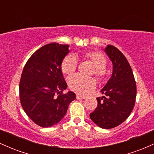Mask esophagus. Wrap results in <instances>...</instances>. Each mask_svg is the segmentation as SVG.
I'll list each match as a JSON object with an SVG mask.
<instances>
[{"instance_id":"1","label":"esophagus","mask_w":154,"mask_h":154,"mask_svg":"<svg viewBox=\"0 0 154 154\" xmlns=\"http://www.w3.org/2000/svg\"><path fill=\"white\" fill-rule=\"evenodd\" d=\"M76 98H77V99H85V98H86V96H84V95H77Z\"/></svg>"}]
</instances>
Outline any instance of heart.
<instances>
[{"mask_svg": "<svg viewBox=\"0 0 154 154\" xmlns=\"http://www.w3.org/2000/svg\"><path fill=\"white\" fill-rule=\"evenodd\" d=\"M85 59L94 65L95 75L100 79H103L106 75V59L101 53L98 51H91L84 53ZM77 66V59L73 55H67L61 62V72L64 75H71L75 72ZM69 87L72 91L81 95H86L91 92L96 86L95 79L84 77L79 75H74L68 79Z\"/></svg>", "mask_w": 154, "mask_h": 154, "instance_id": "1", "label": "heart"}]
</instances>
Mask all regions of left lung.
<instances>
[{
    "instance_id": "left-lung-1",
    "label": "left lung",
    "mask_w": 154,
    "mask_h": 154,
    "mask_svg": "<svg viewBox=\"0 0 154 154\" xmlns=\"http://www.w3.org/2000/svg\"><path fill=\"white\" fill-rule=\"evenodd\" d=\"M104 51L112 62V75L100 91L104 96L96 98L98 105L90 117L100 128L111 129L125 122L131 114L137 89L131 66L122 53L111 45Z\"/></svg>"
}]
</instances>
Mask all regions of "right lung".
<instances>
[{
    "label": "right lung",
    "instance_id": "right-lung-1",
    "mask_svg": "<svg viewBox=\"0 0 154 154\" xmlns=\"http://www.w3.org/2000/svg\"><path fill=\"white\" fill-rule=\"evenodd\" d=\"M69 46L47 44L32 55L23 69L19 83L21 104L27 116L42 128L59 122L76 99L73 92L62 93L67 84L61 65L69 53Z\"/></svg>",
    "mask_w": 154,
    "mask_h": 154
}]
</instances>
